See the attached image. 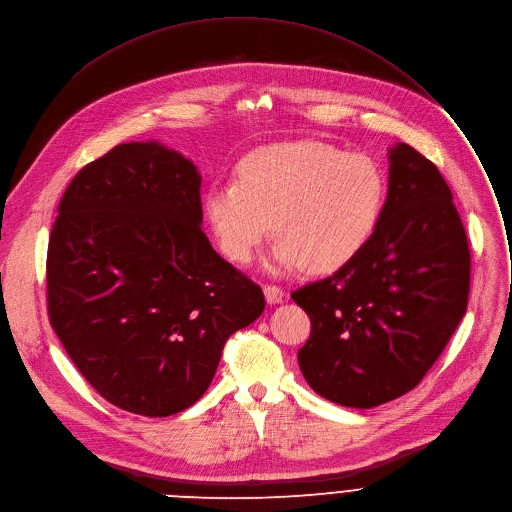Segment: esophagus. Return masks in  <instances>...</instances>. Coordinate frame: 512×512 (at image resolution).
<instances>
[{"label": "esophagus", "mask_w": 512, "mask_h": 512, "mask_svg": "<svg viewBox=\"0 0 512 512\" xmlns=\"http://www.w3.org/2000/svg\"><path fill=\"white\" fill-rule=\"evenodd\" d=\"M263 292H265V300H267V304H280V302L286 298V292H284L280 286H271V284H267V286L263 288Z\"/></svg>", "instance_id": "34e87169"}]
</instances>
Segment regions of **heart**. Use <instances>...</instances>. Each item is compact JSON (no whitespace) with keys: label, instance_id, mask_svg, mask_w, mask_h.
Returning a JSON list of instances; mask_svg holds the SVG:
<instances>
[{"label":"heart","instance_id":"1","mask_svg":"<svg viewBox=\"0 0 512 512\" xmlns=\"http://www.w3.org/2000/svg\"><path fill=\"white\" fill-rule=\"evenodd\" d=\"M388 198L382 165L320 141L261 147L241 159L237 181H214L204 212L220 251L249 263L271 224L273 267L337 271L374 237Z\"/></svg>","mask_w":512,"mask_h":512}]
</instances>
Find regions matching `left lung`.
Returning a JSON list of instances; mask_svg holds the SVG:
<instances>
[{
	"mask_svg": "<svg viewBox=\"0 0 512 512\" xmlns=\"http://www.w3.org/2000/svg\"><path fill=\"white\" fill-rule=\"evenodd\" d=\"M470 247L439 169L390 149L388 198L365 249L327 280L292 292L312 331L298 351L310 388L374 408L425 378L468 308Z\"/></svg>",
	"mask_w": 512,
	"mask_h": 512,
	"instance_id": "obj_1",
	"label": "left lung"
}]
</instances>
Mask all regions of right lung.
<instances>
[{
	"label": "right lung",
	"mask_w": 512,
	"mask_h": 512,
	"mask_svg": "<svg viewBox=\"0 0 512 512\" xmlns=\"http://www.w3.org/2000/svg\"><path fill=\"white\" fill-rule=\"evenodd\" d=\"M200 183L155 141L118 145L73 177L51 230V327L91 388L134 414L198 402L228 337L265 310L204 235Z\"/></svg>",
	"instance_id": "1"
}]
</instances>
